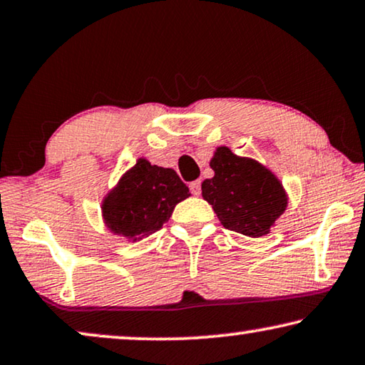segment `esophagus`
<instances>
[{
    "mask_svg": "<svg viewBox=\"0 0 365 365\" xmlns=\"http://www.w3.org/2000/svg\"><path fill=\"white\" fill-rule=\"evenodd\" d=\"M189 187H191V192L194 195H199L200 194V181L197 179V181H192L191 184H189Z\"/></svg>",
    "mask_w": 365,
    "mask_h": 365,
    "instance_id": "obj_1",
    "label": "esophagus"
}]
</instances>
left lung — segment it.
Listing matches in <instances>:
<instances>
[{
    "label": "left lung",
    "mask_w": 365,
    "mask_h": 365,
    "mask_svg": "<svg viewBox=\"0 0 365 365\" xmlns=\"http://www.w3.org/2000/svg\"><path fill=\"white\" fill-rule=\"evenodd\" d=\"M214 176L204 179L202 197L212 205L220 224L242 235L270 234L288 207V194L277 174L252 158L217 146L210 158Z\"/></svg>",
    "instance_id": "8db88e82"
}]
</instances>
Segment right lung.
<instances>
[{
	"instance_id": "obj_1",
	"label": "right lung",
	"mask_w": 365,
	"mask_h": 365,
	"mask_svg": "<svg viewBox=\"0 0 365 365\" xmlns=\"http://www.w3.org/2000/svg\"><path fill=\"white\" fill-rule=\"evenodd\" d=\"M189 195L176 171L140 158L105 194L100 205L103 224L113 235L138 242L160 230Z\"/></svg>"
}]
</instances>
